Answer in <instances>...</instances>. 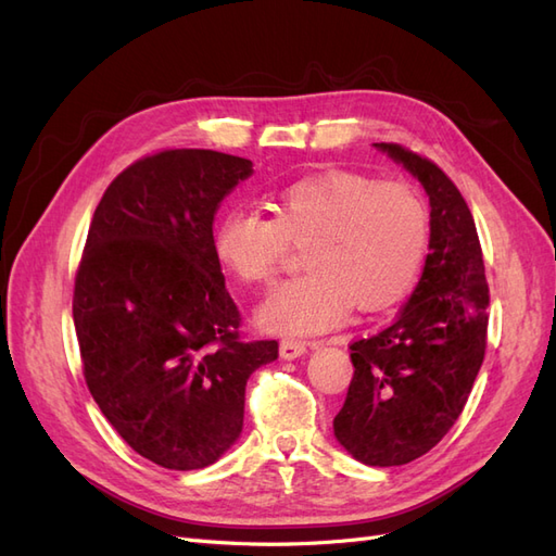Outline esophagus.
Masks as SVG:
<instances>
[{"mask_svg": "<svg viewBox=\"0 0 556 556\" xmlns=\"http://www.w3.org/2000/svg\"><path fill=\"white\" fill-rule=\"evenodd\" d=\"M304 352H306V343L304 341L288 339V341L280 343V357L282 359H296V357L304 355Z\"/></svg>", "mask_w": 556, "mask_h": 556, "instance_id": "1", "label": "esophagus"}]
</instances>
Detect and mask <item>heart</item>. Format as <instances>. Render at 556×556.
<instances>
[{
    "instance_id": "heart-1",
    "label": "heart",
    "mask_w": 556,
    "mask_h": 556,
    "mask_svg": "<svg viewBox=\"0 0 556 556\" xmlns=\"http://www.w3.org/2000/svg\"><path fill=\"white\" fill-rule=\"evenodd\" d=\"M290 243L306 245V276L280 285L260 306L262 327L317 333L350 306L378 313L406 299L429 245L425 199L403 180L331 169L299 178L274 194V217L248 206L223 213L213 252L243 282H271Z\"/></svg>"
}]
</instances>
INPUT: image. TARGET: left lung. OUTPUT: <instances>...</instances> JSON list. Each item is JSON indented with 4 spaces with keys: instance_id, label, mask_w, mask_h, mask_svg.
<instances>
[{
    "instance_id": "obj_1",
    "label": "left lung",
    "mask_w": 556,
    "mask_h": 556,
    "mask_svg": "<svg viewBox=\"0 0 556 556\" xmlns=\"http://www.w3.org/2000/svg\"><path fill=\"white\" fill-rule=\"evenodd\" d=\"M376 146L425 185L431 252L394 323L350 343L355 376L333 433L368 466H401L439 445L466 406L484 359L490 285L457 185L410 148Z\"/></svg>"
}]
</instances>
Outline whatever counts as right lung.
<instances>
[{
	"label": "right lung",
	"instance_id": "1",
	"mask_svg": "<svg viewBox=\"0 0 556 556\" xmlns=\"http://www.w3.org/2000/svg\"><path fill=\"white\" fill-rule=\"evenodd\" d=\"M252 162L169 148L117 174L74 280L83 376L123 441L162 468L213 464L243 429L245 382L278 357L245 341L213 215Z\"/></svg>",
	"mask_w": 556,
	"mask_h": 556
}]
</instances>
